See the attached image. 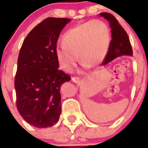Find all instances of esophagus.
Here are the masks:
<instances>
[{"instance_id":"obj_1","label":"esophagus","mask_w":148,"mask_h":148,"mask_svg":"<svg viewBox=\"0 0 148 148\" xmlns=\"http://www.w3.org/2000/svg\"><path fill=\"white\" fill-rule=\"evenodd\" d=\"M72 81H73V82H74L75 84H78L80 82V79L78 77H73L72 78Z\"/></svg>"}]
</instances>
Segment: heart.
<instances>
[{"instance_id": "1", "label": "heart", "mask_w": 148, "mask_h": 148, "mask_svg": "<svg viewBox=\"0 0 148 148\" xmlns=\"http://www.w3.org/2000/svg\"><path fill=\"white\" fill-rule=\"evenodd\" d=\"M63 44L56 48V55L64 71H73L78 56L84 66L94 69L108 55L111 44L110 29L102 21L85 22L69 30L63 38Z\"/></svg>"}]
</instances>
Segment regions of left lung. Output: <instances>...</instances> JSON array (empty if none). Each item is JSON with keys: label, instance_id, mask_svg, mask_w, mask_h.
Wrapping results in <instances>:
<instances>
[{"label": "left lung", "instance_id": "8db88e82", "mask_svg": "<svg viewBox=\"0 0 148 148\" xmlns=\"http://www.w3.org/2000/svg\"><path fill=\"white\" fill-rule=\"evenodd\" d=\"M99 15L103 17L110 23L112 33V40L110 49L105 59L101 64L102 66L108 64L116 58L122 56H133L130 39L125 30L119 24V21L113 15L108 12L100 13Z\"/></svg>", "mask_w": 148, "mask_h": 148}]
</instances>
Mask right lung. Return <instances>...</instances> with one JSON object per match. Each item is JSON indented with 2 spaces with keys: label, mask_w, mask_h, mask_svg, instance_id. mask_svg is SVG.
Returning a JSON list of instances; mask_svg holds the SVG:
<instances>
[{
  "label": "right lung",
  "mask_w": 148,
  "mask_h": 148,
  "mask_svg": "<svg viewBox=\"0 0 148 148\" xmlns=\"http://www.w3.org/2000/svg\"><path fill=\"white\" fill-rule=\"evenodd\" d=\"M70 21L47 18L27 35L21 48L15 79L17 108L35 127H52L59 120L60 89L71 78L58 69L56 44Z\"/></svg>",
  "instance_id": "right-lung-1"
}]
</instances>
